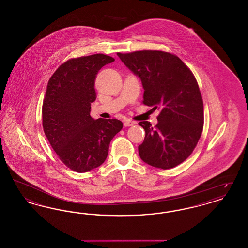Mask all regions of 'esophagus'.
<instances>
[{
  "mask_svg": "<svg viewBox=\"0 0 248 248\" xmlns=\"http://www.w3.org/2000/svg\"><path fill=\"white\" fill-rule=\"evenodd\" d=\"M136 123L135 122H132V121H130V120H126V121H124V125L125 126V127H127V126H132V125H134Z\"/></svg>",
  "mask_w": 248,
  "mask_h": 248,
  "instance_id": "esophagus-1",
  "label": "esophagus"
}]
</instances>
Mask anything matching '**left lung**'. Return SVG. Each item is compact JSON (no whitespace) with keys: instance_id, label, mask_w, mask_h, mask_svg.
<instances>
[{"instance_id":"obj_1","label":"left lung","mask_w":248,"mask_h":248,"mask_svg":"<svg viewBox=\"0 0 248 248\" xmlns=\"http://www.w3.org/2000/svg\"><path fill=\"white\" fill-rule=\"evenodd\" d=\"M117 56L141 80L143 103L161 108L154 128L148 121L139 123L146 133L139 146L142 161L162 169L181 164L193 152L203 127V103L195 77L181 59L167 52Z\"/></svg>"}]
</instances>
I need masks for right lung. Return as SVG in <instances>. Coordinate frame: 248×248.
<instances>
[{
	"mask_svg": "<svg viewBox=\"0 0 248 248\" xmlns=\"http://www.w3.org/2000/svg\"><path fill=\"white\" fill-rule=\"evenodd\" d=\"M113 61L103 54L70 59L48 82L43 104L44 131L61 162L78 173L102 165L109 143L123 128L117 119L90 116L95 75Z\"/></svg>",
	"mask_w": 248,
	"mask_h": 248,
	"instance_id": "add662e5",
	"label": "right lung"
}]
</instances>
